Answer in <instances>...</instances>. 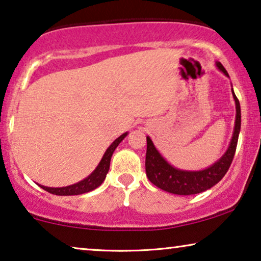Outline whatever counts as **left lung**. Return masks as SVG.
I'll list each match as a JSON object with an SVG mask.
<instances>
[{
  "label": "left lung",
  "instance_id": "8db88e82",
  "mask_svg": "<svg viewBox=\"0 0 261 261\" xmlns=\"http://www.w3.org/2000/svg\"><path fill=\"white\" fill-rule=\"evenodd\" d=\"M216 67L224 76L229 77L227 70L224 69L222 64L216 62ZM231 94H233L235 101V109H237V115H235V126L233 137H231L230 144L228 146L227 151L221 158L206 167L204 170L198 171H188L180 170L171 165L164 156L160 154L158 149L155 148L151 138L147 137V151H146V174L148 179L152 181L155 187L162 189L164 191L170 192L174 195H196L203 192L208 189L213 188L214 185L224 177L229 169L231 162H233L235 149H237L239 134H240L241 128V109L240 102L234 94L233 88H231Z\"/></svg>",
  "mask_w": 261,
  "mask_h": 261
}]
</instances>
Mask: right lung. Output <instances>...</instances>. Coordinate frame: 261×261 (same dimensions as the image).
Wrapping results in <instances>:
<instances>
[{"instance_id":"1","label":"right lung","mask_w":261,"mask_h":261,"mask_svg":"<svg viewBox=\"0 0 261 261\" xmlns=\"http://www.w3.org/2000/svg\"><path fill=\"white\" fill-rule=\"evenodd\" d=\"M127 134H128V132L123 133L122 135H120V137L117 138L108 148H107V151L105 154H103L101 162L98 163L97 167H96V169L92 171V172L89 174L87 178H84L83 180L78 181V183H76V184L69 185V187H63V188H49V187H44V185H40V184H38V185L40 188L44 189V190L49 192V194L58 195V196L82 195V194H85V192L95 190L96 188H98L99 185L105 181L107 173H108V171H109L110 159H112L113 153H114V151H115V148L117 147V146H119L120 142L127 137Z\"/></svg>"}]
</instances>
